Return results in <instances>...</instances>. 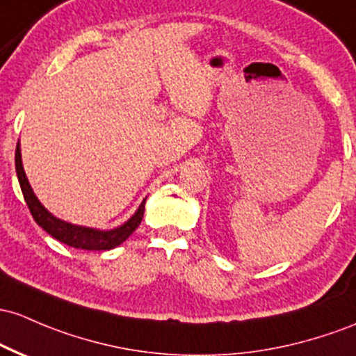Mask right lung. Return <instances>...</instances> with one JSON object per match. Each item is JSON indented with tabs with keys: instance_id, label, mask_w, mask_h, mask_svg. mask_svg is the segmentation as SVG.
Wrapping results in <instances>:
<instances>
[{
	"instance_id": "right-lung-1",
	"label": "right lung",
	"mask_w": 356,
	"mask_h": 356,
	"mask_svg": "<svg viewBox=\"0 0 356 356\" xmlns=\"http://www.w3.org/2000/svg\"><path fill=\"white\" fill-rule=\"evenodd\" d=\"M15 167H17L18 182L19 187H22L23 197H25L26 206H29L33 220L37 221V225L42 226L50 236H54L56 240L60 241V243H65L69 245V247L81 250H111L123 243V241L138 228L140 222H142L147 199H143L142 204L136 209V213L124 222V225H121L115 229H109V232H99V229L70 225V222L58 220V218L50 214L49 211L40 204V201H38L37 196L33 194L29 179H26L25 175V170H23L19 143H17V152H15Z\"/></svg>"
}]
</instances>
